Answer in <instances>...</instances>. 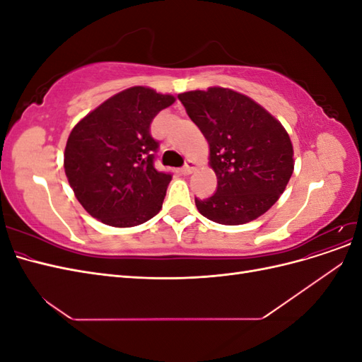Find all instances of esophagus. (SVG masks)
Instances as JSON below:
<instances>
[{
  "mask_svg": "<svg viewBox=\"0 0 362 362\" xmlns=\"http://www.w3.org/2000/svg\"><path fill=\"white\" fill-rule=\"evenodd\" d=\"M196 166H198V164H196V161L189 160L187 163H185V166L181 169V172H182L184 175H190V173L196 169Z\"/></svg>",
  "mask_w": 362,
  "mask_h": 362,
  "instance_id": "esophagus-1",
  "label": "esophagus"
}]
</instances>
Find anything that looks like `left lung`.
<instances>
[{
	"label": "left lung",
	"mask_w": 362,
	"mask_h": 362,
	"mask_svg": "<svg viewBox=\"0 0 362 362\" xmlns=\"http://www.w3.org/2000/svg\"><path fill=\"white\" fill-rule=\"evenodd\" d=\"M210 146L217 190L194 199L198 211L221 225L255 221L286 190L294 169L293 145L279 120L252 98L226 87L178 95Z\"/></svg>",
	"instance_id": "obj_1"
}]
</instances>
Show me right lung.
<instances>
[{
    "instance_id": "obj_1",
    "label": "right lung",
    "mask_w": 362,
    "mask_h": 362,
    "mask_svg": "<svg viewBox=\"0 0 362 362\" xmlns=\"http://www.w3.org/2000/svg\"><path fill=\"white\" fill-rule=\"evenodd\" d=\"M175 96L134 86L113 95L76 124L64 148V173L75 198L98 221L129 228L160 210L170 173L158 172L151 122Z\"/></svg>"
}]
</instances>
